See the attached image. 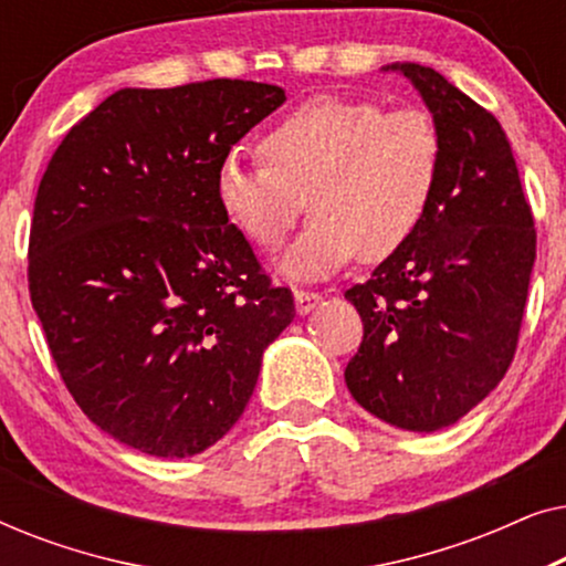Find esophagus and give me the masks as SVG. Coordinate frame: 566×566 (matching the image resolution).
Wrapping results in <instances>:
<instances>
[{"label": "esophagus", "instance_id": "obj_1", "mask_svg": "<svg viewBox=\"0 0 566 566\" xmlns=\"http://www.w3.org/2000/svg\"><path fill=\"white\" fill-rule=\"evenodd\" d=\"M293 301H296V312L304 316V314H308V312H314L316 306H319V301H322V293H316V291H304V289H296L293 291Z\"/></svg>", "mask_w": 566, "mask_h": 566}]
</instances>
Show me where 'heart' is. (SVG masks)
Segmentation results:
<instances>
[{
    "label": "heart",
    "mask_w": 566,
    "mask_h": 566,
    "mask_svg": "<svg viewBox=\"0 0 566 566\" xmlns=\"http://www.w3.org/2000/svg\"><path fill=\"white\" fill-rule=\"evenodd\" d=\"M268 161L229 154L216 167V200L260 250H277L308 200L314 216L277 270L319 281L355 254L384 260L420 227L436 196L443 142L417 107L386 113L370 99L319 95L285 113L262 138Z\"/></svg>",
    "instance_id": "obj_1"
}]
</instances>
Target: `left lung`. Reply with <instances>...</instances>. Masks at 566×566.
Instances as JSON below:
<instances>
[{
  "mask_svg": "<svg viewBox=\"0 0 566 566\" xmlns=\"http://www.w3.org/2000/svg\"><path fill=\"white\" fill-rule=\"evenodd\" d=\"M440 130L436 196L412 237L345 298L363 343L353 399L409 432L459 422L507 374L536 262V231L505 130L436 69L397 61Z\"/></svg>",
  "mask_w": 566,
  "mask_h": 566,
  "instance_id": "8db88e82",
  "label": "left lung"
}]
</instances>
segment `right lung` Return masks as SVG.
Returning <instances> with one entry per match:
<instances>
[{
  "instance_id": "1",
  "label": "right lung",
  "mask_w": 566,
  "mask_h": 566,
  "mask_svg": "<svg viewBox=\"0 0 566 566\" xmlns=\"http://www.w3.org/2000/svg\"><path fill=\"white\" fill-rule=\"evenodd\" d=\"M285 103L275 84L126 87L69 130L30 227V298L99 430L188 459L234 428L296 316L216 200V167Z\"/></svg>"
}]
</instances>
